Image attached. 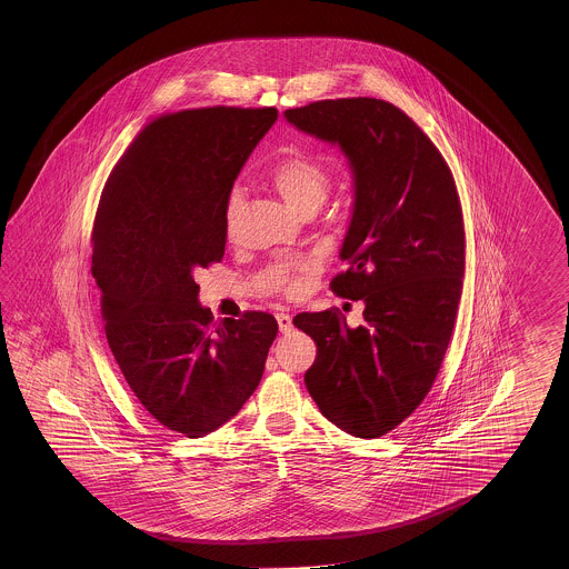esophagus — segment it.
<instances>
[{"label": "esophagus", "instance_id": "obj_1", "mask_svg": "<svg viewBox=\"0 0 569 569\" xmlns=\"http://www.w3.org/2000/svg\"><path fill=\"white\" fill-rule=\"evenodd\" d=\"M277 321H279L280 333H290L292 331V317L289 313L277 315Z\"/></svg>", "mask_w": 569, "mask_h": 569}]
</instances>
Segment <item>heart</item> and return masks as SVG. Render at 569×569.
<instances>
[{"label":"heart","mask_w":569,"mask_h":569,"mask_svg":"<svg viewBox=\"0 0 569 569\" xmlns=\"http://www.w3.org/2000/svg\"><path fill=\"white\" fill-rule=\"evenodd\" d=\"M270 181L284 199V203L297 213H302L309 207L323 206L329 193V174L326 169L315 158L299 152L279 160V164L272 169ZM238 199L240 193L233 191L228 201V219H231ZM289 289H292V284Z\"/></svg>","instance_id":"obj_1"}]
</instances>
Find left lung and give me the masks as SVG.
Masks as SVG:
<instances>
[{"instance_id": "left-lung-1", "label": "left lung", "mask_w": 569, "mask_h": 569, "mask_svg": "<svg viewBox=\"0 0 569 569\" xmlns=\"http://www.w3.org/2000/svg\"><path fill=\"white\" fill-rule=\"evenodd\" d=\"M284 120L348 158V270L329 287L363 302L358 327L338 311L292 319L317 343L305 385L331 423L375 439L421 405L448 350L466 272L460 197L433 142L382 99L315 101Z\"/></svg>"}]
</instances>
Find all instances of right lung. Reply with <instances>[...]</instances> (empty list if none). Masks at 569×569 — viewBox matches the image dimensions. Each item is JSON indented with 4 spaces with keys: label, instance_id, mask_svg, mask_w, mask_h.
I'll use <instances>...</instances> for the list:
<instances>
[{
    "label": "right lung",
    "instance_id": "1",
    "mask_svg": "<svg viewBox=\"0 0 569 569\" xmlns=\"http://www.w3.org/2000/svg\"><path fill=\"white\" fill-rule=\"evenodd\" d=\"M274 108H207L152 121L109 174L93 223V277L121 375L158 423L203 437L250 399L279 333L272 315H213L194 270L219 262L228 201Z\"/></svg>",
    "mask_w": 569,
    "mask_h": 569
}]
</instances>
